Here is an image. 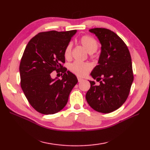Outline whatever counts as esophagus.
Instances as JSON below:
<instances>
[{
    "label": "esophagus",
    "instance_id": "34e87169",
    "mask_svg": "<svg viewBox=\"0 0 150 150\" xmlns=\"http://www.w3.org/2000/svg\"><path fill=\"white\" fill-rule=\"evenodd\" d=\"M77 79H78V81H79V82L83 81V79H82V78H81V77H77Z\"/></svg>",
    "mask_w": 150,
    "mask_h": 150
}]
</instances>
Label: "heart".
Returning a JSON list of instances; mask_svg holds the SVG:
<instances>
[{
  "instance_id": "b5f03b06",
  "label": "heart",
  "mask_w": 150,
  "mask_h": 150,
  "mask_svg": "<svg viewBox=\"0 0 150 150\" xmlns=\"http://www.w3.org/2000/svg\"><path fill=\"white\" fill-rule=\"evenodd\" d=\"M79 42L84 47V48L89 53H93L98 49V43L97 40L93 37L90 35H84L79 39ZM71 44H68L66 46L64 52V55L67 59H70L71 55ZM92 68V66L88 62H74L69 66L70 71L74 74L82 77L87 74Z\"/></svg>"
}]
</instances>
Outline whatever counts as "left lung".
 Masks as SVG:
<instances>
[{
	"instance_id": "8db88e82",
	"label": "left lung",
	"mask_w": 150,
	"mask_h": 150,
	"mask_svg": "<svg viewBox=\"0 0 150 150\" xmlns=\"http://www.w3.org/2000/svg\"><path fill=\"white\" fill-rule=\"evenodd\" d=\"M89 31L98 37L102 47L98 64L91 73L100 84L90 81L86 98L94 110L109 113L122 106L129 95L133 81L131 55L126 44L113 31L101 28Z\"/></svg>"
}]
</instances>
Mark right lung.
Wrapping results in <instances>:
<instances>
[{
    "label": "right lung",
    "instance_id": "obj_1",
    "mask_svg": "<svg viewBox=\"0 0 150 150\" xmlns=\"http://www.w3.org/2000/svg\"><path fill=\"white\" fill-rule=\"evenodd\" d=\"M77 30L50 31L36 35L28 43L21 60V86L35 110L51 115L62 110L77 83L76 76L63 67L64 52ZM53 71L63 73L62 79H53ZM57 79V78H56Z\"/></svg>",
    "mask_w": 150,
    "mask_h": 150
}]
</instances>
